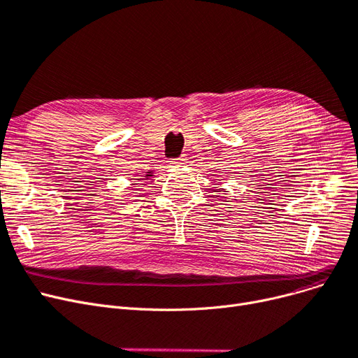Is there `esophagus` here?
Listing matches in <instances>:
<instances>
[{
	"label": "esophagus",
	"instance_id": "esophagus-1",
	"mask_svg": "<svg viewBox=\"0 0 358 358\" xmlns=\"http://www.w3.org/2000/svg\"><path fill=\"white\" fill-rule=\"evenodd\" d=\"M169 162L173 164V165H182V164L187 162V158H185V157H180V158H176V159H171Z\"/></svg>",
	"mask_w": 358,
	"mask_h": 358
}]
</instances>
